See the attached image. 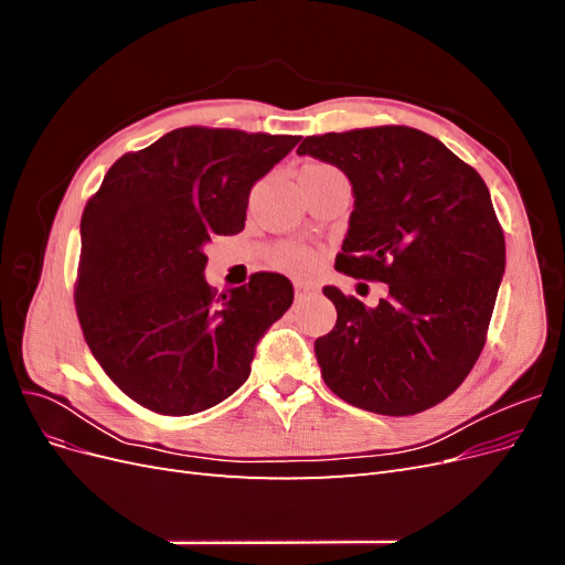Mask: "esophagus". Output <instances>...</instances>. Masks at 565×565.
Here are the masks:
<instances>
[{
	"label": "esophagus",
	"instance_id": "esophagus-1",
	"mask_svg": "<svg viewBox=\"0 0 565 565\" xmlns=\"http://www.w3.org/2000/svg\"><path fill=\"white\" fill-rule=\"evenodd\" d=\"M295 292L297 297H309V295H316L318 292V285L316 282H309V280H295Z\"/></svg>",
	"mask_w": 565,
	"mask_h": 565
}]
</instances>
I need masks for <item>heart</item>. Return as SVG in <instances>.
<instances>
[{
	"mask_svg": "<svg viewBox=\"0 0 565 565\" xmlns=\"http://www.w3.org/2000/svg\"><path fill=\"white\" fill-rule=\"evenodd\" d=\"M332 167L322 164V162H309L301 167V172H330ZM313 264V254L311 249L306 247H299V245H289V247H282L280 254H278V266L287 268V270H306Z\"/></svg>",
	"mask_w": 565,
	"mask_h": 565,
	"instance_id": "heart-1",
	"label": "heart"
}]
</instances>
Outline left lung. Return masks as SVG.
Returning <instances> with one entry per match:
<instances>
[{
	"label": "left lung",
	"instance_id": "8db88e82",
	"mask_svg": "<svg viewBox=\"0 0 565 565\" xmlns=\"http://www.w3.org/2000/svg\"><path fill=\"white\" fill-rule=\"evenodd\" d=\"M334 164L353 191L337 270L386 282L370 309L337 287V324L316 339L341 401L405 417L446 401L486 344L504 276V233L488 185L434 136L372 127L309 136L297 148Z\"/></svg>",
	"mask_w": 565,
	"mask_h": 565
}]
</instances>
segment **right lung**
<instances>
[{"label": "right lung", "instance_id": "obj_1", "mask_svg": "<svg viewBox=\"0 0 565 565\" xmlns=\"http://www.w3.org/2000/svg\"><path fill=\"white\" fill-rule=\"evenodd\" d=\"M297 143L183 127L108 169L82 214L75 301L94 358L131 401L183 417L247 382L256 344L295 287L280 273H254L216 297L204 245L245 228L252 185Z\"/></svg>", "mask_w": 565, "mask_h": 565}]
</instances>
